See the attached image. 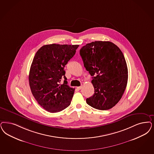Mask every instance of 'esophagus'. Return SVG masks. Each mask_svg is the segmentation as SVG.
<instances>
[{"mask_svg": "<svg viewBox=\"0 0 154 154\" xmlns=\"http://www.w3.org/2000/svg\"><path fill=\"white\" fill-rule=\"evenodd\" d=\"M82 86H79V87H77V89L78 90H81V89H82Z\"/></svg>", "mask_w": 154, "mask_h": 154, "instance_id": "34e87169", "label": "esophagus"}]
</instances>
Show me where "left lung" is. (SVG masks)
I'll use <instances>...</instances> for the list:
<instances>
[{"label":"left lung","mask_w":154,"mask_h":154,"mask_svg":"<svg viewBox=\"0 0 154 154\" xmlns=\"http://www.w3.org/2000/svg\"><path fill=\"white\" fill-rule=\"evenodd\" d=\"M87 71L93 76L94 88L86 103L93 108L106 110L121 100L127 86L128 70L121 49L110 42L88 43L80 49Z\"/></svg>","instance_id":"obj_1"}]
</instances>
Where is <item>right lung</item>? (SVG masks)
Instances as JSON below:
<instances>
[{
  "label": "right lung",
  "instance_id": "obj_1",
  "mask_svg": "<svg viewBox=\"0 0 154 154\" xmlns=\"http://www.w3.org/2000/svg\"><path fill=\"white\" fill-rule=\"evenodd\" d=\"M79 45H45L33 59L29 74L32 94L50 112H61L70 105L74 89L67 85L64 67L74 56ZM64 78V83L60 84Z\"/></svg>",
  "mask_w": 154,
  "mask_h": 154
}]
</instances>
